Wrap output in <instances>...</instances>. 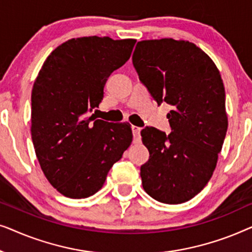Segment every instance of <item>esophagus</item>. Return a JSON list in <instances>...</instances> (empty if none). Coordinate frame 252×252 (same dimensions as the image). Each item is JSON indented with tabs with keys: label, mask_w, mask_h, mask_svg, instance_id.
Instances as JSON below:
<instances>
[{
	"label": "esophagus",
	"mask_w": 252,
	"mask_h": 252,
	"mask_svg": "<svg viewBox=\"0 0 252 252\" xmlns=\"http://www.w3.org/2000/svg\"><path fill=\"white\" fill-rule=\"evenodd\" d=\"M141 127H137V126H132V132H133V135H134V140L135 141H139L140 140V133H141Z\"/></svg>",
	"instance_id": "obj_1"
}]
</instances>
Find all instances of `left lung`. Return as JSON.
Listing matches in <instances>:
<instances>
[{"label":"left lung","instance_id":"1","mask_svg":"<svg viewBox=\"0 0 252 252\" xmlns=\"http://www.w3.org/2000/svg\"><path fill=\"white\" fill-rule=\"evenodd\" d=\"M132 61L157 104L172 106L170 134L150 126L141 132L150 155L141 166L143 189L166 204L187 202L211 179L225 140L222 79L211 58L188 41H140Z\"/></svg>","mask_w":252,"mask_h":252}]
</instances>
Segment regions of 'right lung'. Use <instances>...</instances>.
Returning a JSON list of instances; mask_svg holds the SVG:
<instances>
[{
	"label": "right lung",
	"mask_w": 252,
	"mask_h": 252,
	"mask_svg": "<svg viewBox=\"0 0 252 252\" xmlns=\"http://www.w3.org/2000/svg\"><path fill=\"white\" fill-rule=\"evenodd\" d=\"M135 42L108 36L71 39L48 56L34 82V149L48 181L66 197L97 192L132 142L129 124L87 115L98 108L106 80L129 60Z\"/></svg>",
	"instance_id": "obj_1"
}]
</instances>
